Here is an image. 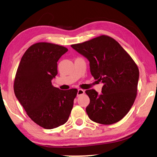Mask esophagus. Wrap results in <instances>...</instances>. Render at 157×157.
I'll use <instances>...</instances> for the list:
<instances>
[{
	"mask_svg": "<svg viewBox=\"0 0 157 157\" xmlns=\"http://www.w3.org/2000/svg\"><path fill=\"white\" fill-rule=\"evenodd\" d=\"M84 94V90L79 89L78 90V94H77V95H78V96H79V95H83Z\"/></svg>",
	"mask_w": 157,
	"mask_h": 157,
	"instance_id": "34e87169",
	"label": "esophagus"
}]
</instances>
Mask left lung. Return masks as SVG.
Wrapping results in <instances>:
<instances>
[{
  "label": "left lung",
  "mask_w": 157,
  "mask_h": 157,
  "mask_svg": "<svg viewBox=\"0 0 157 157\" xmlns=\"http://www.w3.org/2000/svg\"><path fill=\"white\" fill-rule=\"evenodd\" d=\"M71 47L89 61L95 79L102 82V94L94 89L85 93L90 98L86 108L95 123L111 124L129 112L137 95L139 71L136 63L115 39L101 35Z\"/></svg>",
  "instance_id": "8db88e82"
}]
</instances>
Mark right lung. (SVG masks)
<instances>
[{
    "label": "right lung",
    "instance_id": "add662e5",
    "mask_svg": "<svg viewBox=\"0 0 157 157\" xmlns=\"http://www.w3.org/2000/svg\"><path fill=\"white\" fill-rule=\"evenodd\" d=\"M66 48L46 42L32 45L21 58L14 91L28 116L36 124L50 129L67 122L78 90H60L52 85L57 62Z\"/></svg>",
    "mask_w": 157,
    "mask_h": 157
}]
</instances>
